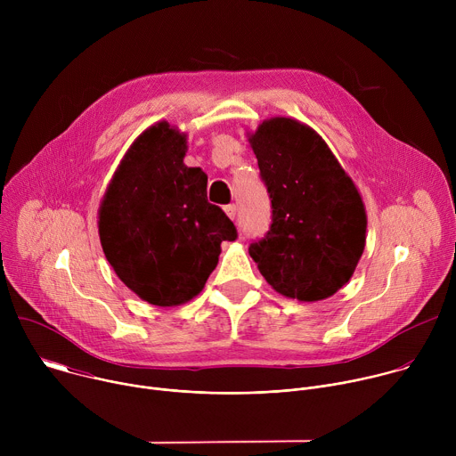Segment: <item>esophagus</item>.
<instances>
[{"label": "esophagus", "instance_id": "esophagus-1", "mask_svg": "<svg viewBox=\"0 0 456 456\" xmlns=\"http://www.w3.org/2000/svg\"><path fill=\"white\" fill-rule=\"evenodd\" d=\"M224 209H225V215H227L231 220H234V218H236V206H232V204H231V206H225Z\"/></svg>", "mask_w": 456, "mask_h": 456}]
</instances>
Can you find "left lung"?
Returning a JSON list of instances; mask_svg holds the SVG:
<instances>
[{
	"instance_id": "1",
	"label": "left lung",
	"mask_w": 456,
	"mask_h": 456,
	"mask_svg": "<svg viewBox=\"0 0 456 456\" xmlns=\"http://www.w3.org/2000/svg\"><path fill=\"white\" fill-rule=\"evenodd\" d=\"M273 204L271 231L248 247L267 283L285 297L321 301L355 273L366 245L361 192L329 144L292 117L247 134Z\"/></svg>"
}]
</instances>
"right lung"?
Wrapping results in <instances>:
<instances>
[{
	"label": "right lung",
	"instance_id": "1",
	"mask_svg": "<svg viewBox=\"0 0 456 456\" xmlns=\"http://www.w3.org/2000/svg\"><path fill=\"white\" fill-rule=\"evenodd\" d=\"M187 135L160 120L134 141L99 206V238L118 280L141 299L176 306L199 296L236 240L225 213L208 202V175L187 167Z\"/></svg>",
	"mask_w": 456,
	"mask_h": 456
}]
</instances>
